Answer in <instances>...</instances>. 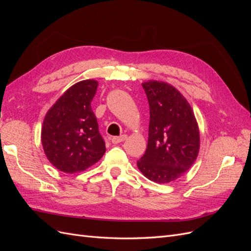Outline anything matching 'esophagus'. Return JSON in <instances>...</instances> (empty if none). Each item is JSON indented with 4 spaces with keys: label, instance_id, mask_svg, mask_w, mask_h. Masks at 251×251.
Segmentation results:
<instances>
[{
    "label": "esophagus",
    "instance_id": "obj_1",
    "mask_svg": "<svg viewBox=\"0 0 251 251\" xmlns=\"http://www.w3.org/2000/svg\"><path fill=\"white\" fill-rule=\"evenodd\" d=\"M126 138H127L126 135H120V136H117V137H113L111 140H112V143L118 144V143H120V142L125 141Z\"/></svg>",
    "mask_w": 251,
    "mask_h": 251
}]
</instances>
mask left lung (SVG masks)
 I'll return each instance as SVG.
<instances>
[{"label":"left lung","mask_w":251,"mask_h":251,"mask_svg":"<svg viewBox=\"0 0 251 251\" xmlns=\"http://www.w3.org/2000/svg\"><path fill=\"white\" fill-rule=\"evenodd\" d=\"M150 104L148 147L137 161L139 171L156 183L181 177L199 154L200 132L185 97L170 83H142Z\"/></svg>","instance_id":"left-lung-1"}]
</instances>
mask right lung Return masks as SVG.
Masks as SVG:
<instances>
[{
    "label": "right lung",
    "instance_id": "1",
    "mask_svg": "<svg viewBox=\"0 0 251 251\" xmlns=\"http://www.w3.org/2000/svg\"><path fill=\"white\" fill-rule=\"evenodd\" d=\"M97 86L94 79L75 83L45 116L43 149L51 164L60 172H82L100 161L104 154V140L91 108Z\"/></svg>",
    "mask_w": 251,
    "mask_h": 251
}]
</instances>
